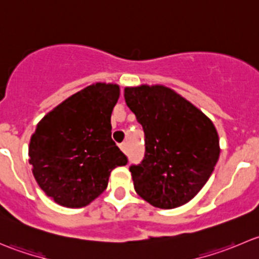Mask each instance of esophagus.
<instances>
[{
	"mask_svg": "<svg viewBox=\"0 0 259 259\" xmlns=\"http://www.w3.org/2000/svg\"><path fill=\"white\" fill-rule=\"evenodd\" d=\"M119 148L121 149V151H124V153H126V150H127V145H126V143H121V144L119 145Z\"/></svg>",
	"mask_w": 259,
	"mask_h": 259,
	"instance_id": "esophagus-1",
	"label": "esophagus"
}]
</instances>
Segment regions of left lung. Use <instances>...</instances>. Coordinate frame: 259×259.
Here are the masks:
<instances>
[{"instance_id":"left-lung-1","label":"left lung","mask_w":259,"mask_h":259,"mask_svg":"<svg viewBox=\"0 0 259 259\" xmlns=\"http://www.w3.org/2000/svg\"><path fill=\"white\" fill-rule=\"evenodd\" d=\"M125 103L145 135V154L130 165L135 192L161 209L189 202L208 182L219 158L213 122L171 89L125 88Z\"/></svg>"}]
</instances>
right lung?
I'll return each instance as SVG.
<instances>
[{
	"label": "right lung",
	"mask_w": 259,
	"mask_h": 259,
	"mask_svg": "<svg viewBox=\"0 0 259 259\" xmlns=\"http://www.w3.org/2000/svg\"><path fill=\"white\" fill-rule=\"evenodd\" d=\"M119 95L114 83L90 85L38 122L28 148L30 164L41 189L60 205H88L106 189L111 170L127 164L111 139Z\"/></svg>",
	"instance_id": "right-lung-1"
}]
</instances>
